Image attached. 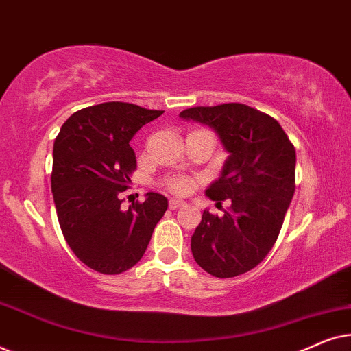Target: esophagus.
I'll return each mask as SVG.
<instances>
[{
	"label": "esophagus",
	"mask_w": 351,
	"mask_h": 351,
	"mask_svg": "<svg viewBox=\"0 0 351 351\" xmlns=\"http://www.w3.org/2000/svg\"><path fill=\"white\" fill-rule=\"evenodd\" d=\"M185 204V201H182V199H176V198H172L171 201H169V208L171 209H179V208H182V206Z\"/></svg>",
	"instance_id": "1"
}]
</instances>
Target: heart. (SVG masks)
<instances>
[{
    "mask_svg": "<svg viewBox=\"0 0 351 351\" xmlns=\"http://www.w3.org/2000/svg\"><path fill=\"white\" fill-rule=\"evenodd\" d=\"M196 182L195 179H191V177H186V176H174V177H169L165 182V186L172 193L176 195H189L191 190L195 189Z\"/></svg>",
    "mask_w": 351,
    "mask_h": 351,
    "instance_id": "heart-1",
    "label": "heart"
}]
</instances>
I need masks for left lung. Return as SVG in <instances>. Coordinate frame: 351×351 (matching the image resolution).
I'll return each instance as SVG.
<instances>
[{
	"label": "left lung",
	"instance_id": "left-lung-1",
	"mask_svg": "<svg viewBox=\"0 0 351 351\" xmlns=\"http://www.w3.org/2000/svg\"><path fill=\"white\" fill-rule=\"evenodd\" d=\"M180 118L214 129L230 153L206 196L232 206L222 217L204 210L191 252L209 275H243L267 257L280 234L295 191V148L275 118L244 104L186 108Z\"/></svg>",
	"mask_w": 351,
	"mask_h": 351
}]
</instances>
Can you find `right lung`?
<instances>
[{
	"instance_id": "add662e5",
	"label": "right lung",
	"mask_w": 351,
	"mask_h": 351,
	"mask_svg": "<svg viewBox=\"0 0 351 351\" xmlns=\"http://www.w3.org/2000/svg\"><path fill=\"white\" fill-rule=\"evenodd\" d=\"M161 114L105 102L71 114L56 137L51 189L60 230L75 256L104 275H118L141 261L167 209L165 196L153 191L143 203L121 208V193L137 167L129 142Z\"/></svg>"
}]
</instances>
